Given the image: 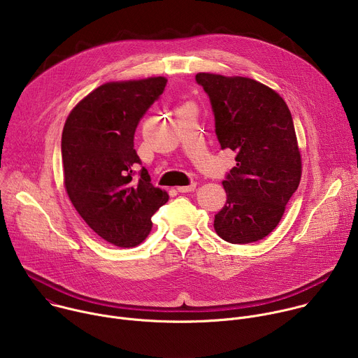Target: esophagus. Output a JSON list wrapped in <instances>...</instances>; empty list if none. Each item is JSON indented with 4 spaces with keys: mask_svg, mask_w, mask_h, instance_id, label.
<instances>
[{
    "mask_svg": "<svg viewBox=\"0 0 358 358\" xmlns=\"http://www.w3.org/2000/svg\"><path fill=\"white\" fill-rule=\"evenodd\" d=\"M196 188V184L195 182H191L189 185H182V187H178V192H191Z\"/></svg>",
    "mask_w": 358,
    "mask_h": 358,
    "instance_id": "obj_1",
    "label": "esophagus"
}]
</instances>
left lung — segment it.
Masks as SVG:
<instances>
[{"instance_id": "obj_1", "label": "left lung", "mask_w": 358, "mask_h": 358, "mask_svg": "<svg viewBox=\"0 0 358 358\" xmlns=\"http://www.w3.org/2000/svg\"><path fill=\"white\" fill-rule=\"evenodd\" d=\"M195 79L210 96L221 148L236 152L215 232L231 243L261 241L280 222L301 177L290 110L278 92L250 78L199 72Z\"/></svg>"}]
</instances>
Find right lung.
<instances>
[{
    "instance_id": "1",
    "label": "right lung",
    "mask_w": 358,
    "mask_h": 358,
    "mask_svg": "<svg viewBox=\"0 0 358 358\" xmlns=\"http://www.w3.org/2000/svg\"><path fill=\"white\" fill-rule=\"evenodd\" d=\"M152 76L108 82L71 110L62 131L64 185L78 214L100 238L120 248L140 245L151 217L169 201L167 191L150 181L134 133L140 119L166 87Z\"/></svg>"
}]
</instances>
